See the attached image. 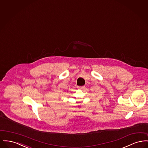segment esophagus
<instances>
[{"instance_id":"34e87169","label":"esophagus","mask_w":148,"mask_h":148,"mask_svg":"<svg viewBox=\"0 0 148 148\" xmlns=\"http://www.w3.org/2000/svg\"><path fill=\"white\" fill-rule=\"evenodd\" d=\"M77 88H79V89H85V86H77Z\"/></svg>"}]
</instances>
